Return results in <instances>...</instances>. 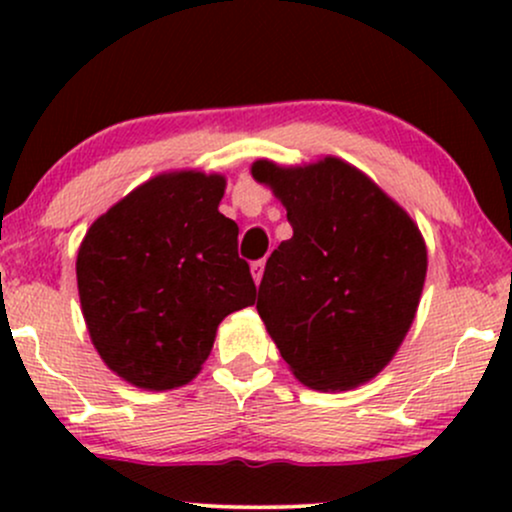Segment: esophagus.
<instances>
[{
    "label": "esophagus",
    "instance_id": "34e87169",
    "mask_svg": "<svg viewBox=\"0 0 512 512\" xmlns=\"http://www.w3.org/2000/svg\"><path fill=\"white\" fill-rule=\"evenodd\" d=\"M250 272H252V279L257 281V284H260L262 281V274H264V260H255L250 264Z\"/></svg>",
    "mask_w": 512,
    "mask_h": 512
}]
</instances>
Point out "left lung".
Masks as SVG:
<instances>
[{
    "instance_id": "1",
    "label": "left lung",
    "mask_w": 512,
    "mask_h": 512,
    "mask_svg": "<svg viewBox=\"0 0 512 512\" xmlns=\"http://www.w3.org/2000/svg\"><path fill=\"white\" fill-rule=\"evenodd\" d=\"M293 236L269 255L257 313L293 375L351 390L383 370L409 332L426 279V245L402 207L339 158L305 168L252 166Z\"/></svg>"
}]
</instances>
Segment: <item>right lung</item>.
Listing matches in <instances>:
<instances>
[{
    "instance_id": "right-lung-1",
    "label": "right lung",
    "mask_w": 512,
    "mask_h": 512,
    "mask_svg": "<svg viewBox=\"0 0 512 512\" xmlns=\"http://www.w3.org/2000/svg\"><path fill=\"white\" fill-rule=\"evenodd\" d=\"M221 175L144 182L88 228L76 281L91 342L110 370L144 390L190 383L226 315L255 303L238 223L219 211Z\"/></svg>"
}]
</instances>
